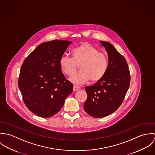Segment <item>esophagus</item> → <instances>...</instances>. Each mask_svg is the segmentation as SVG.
I'll return each instance as SVG.
<instances>
[{
  "instance_id": "obj_1",
  "label": "esophagus",
  "mask_w": 155,
  "mask_h": 155,
  "mask_svg": "<svg viewBox=\"0 0 155 155\" xmlns=\"http://www.w3.org/2000/svg\"><path fill=\"white\" fill-rule=\"evenodd\" d=\"M79 89L80 88H79L78 87H77V86H74V87H73V91H78V90H79Z\"/></svg>"
}]
</instances>
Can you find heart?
<instances>
[{
    "label": "heart",
    "mask_w": 155,
    "mask_h": 155,
    "mask_svg": "<svg viewBox=\"0 0 155 155\" xmlns=\"http://www.w3.org/2000/svg\"><path fill=\"white\" fill-rule=\"evenodd\" d=\"M80 66L81 71L72 76L70 81L78 85H83L89 80L92 82L100 81L106 74L109 60L107 55L88 44H84L72 50V58L63 55L60 59V66L63 72L71 76Z\"/></svg>",
    "instance_id": "obj_1"
}]
</instances>
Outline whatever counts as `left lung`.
<instances>
[{
    "label": "left lung",
    "mask_w": 155,
    "mask_h": 155,
    "mask_svg": "<svg viewBox=\"0 0 155 155\" xmlns=\"http://www.w3.org/2000/svg\"><path fill=\"white\" fill-rule=\"evenodd\" d=\"M100 42L108 54V68L100 81L91 87H85L88 97L84 105L85 111L97 118L107 116L120 107L131 80L125 58L110 43Z\"/></svg>",
    "instance_id": "1"
}]
</instances>
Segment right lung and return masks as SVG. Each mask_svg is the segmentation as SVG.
Listing matches in <instances>:
<instances>
[{
	"mask_svg": "<svg viewBox=\"0 0 155 155\" xmlns=\"http://www.w3.org/2000/svg\"><path fill=\"white\" fill-rule=\"evenodd\" d=\"M54 40L39 45L25 59L20 72L18 88L27 107L38 116L48 118L57 113L72 92L60 59L71 44Z\"/></svg>",
	"mask_w": 155,
	"mask_h": 155,
	"instance_id": "right-lung-1",
	"label": "right lung"
}]
</instances>
